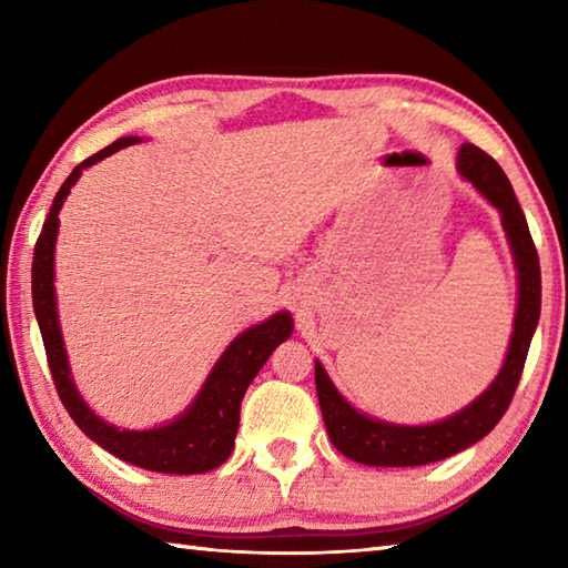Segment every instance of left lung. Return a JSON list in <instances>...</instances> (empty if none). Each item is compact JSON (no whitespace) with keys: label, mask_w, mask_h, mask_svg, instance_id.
Masks as SVG:
<instances>
[{"label":"left lung","mask_w":568,"mask_h":568,"mask_svg":"<svg viewBox=\"0 0 568 568\" xmlns=\"http://www.w3.org/2000/svg\"><path fill=\"white\" fill-rule=\"evenodd\" d=\"M458 172L501 213V225L518 273V305L511 343H508L504 365L491 386L464 410L444 420L426 423V426H398V423H386L355 410L333 386L323 365L315 361V390H318L323 420L333 446L343 456L365 466H426L474 446L476 440L491 434V428L501 420L518 381H521L528 345H531L538 315H541V267H538L536 245L511 182L491 155L466 142L458 150Z\"/></svg>","instance_id":"1"}]
</instances>
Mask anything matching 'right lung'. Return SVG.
<instances>
[{"label": "right lung", "mask_w": 568, "mask_h": 568, "mask_svg": "<svg viewBox=\"0 0 568 568\" xmlns=\"http://www.w3.org/2000/svg\"><path fill=\"white\" fill-rule=\"evenodd\" d=\"M140 138H120L114 140L92 158L82 160L70 178L62 182L60 192H57L47 215L42 233L37 237L34 245V261H32V305L37 323H40L47 363H50L54 388L60 393L67 413L72 420L82 428L84 436H90L94 444H100L112 456L128 460L132 466L158 470V474H205L223 466L233 454L235 434L240 423V403L250 383L263 368L271 353L283 341L291 338L293 333V318L291 313H275L261 325H253L245 333L227 345L220 361L213 365L205 386L200 388L197 398L190 403V408L178 416L175 420L165 423V426L150 428V430H124L112 426V423L94 416L88 403L82 400L80 390H77L70 361H67L60 318H57V297H54V243L57 230H60V210L64 205L67 195L77 180H80L82 170H88L94 162L110 158L112 152L122 148H130Z\"/></svg>", "instance_id": "1"}]
</instances>
